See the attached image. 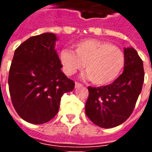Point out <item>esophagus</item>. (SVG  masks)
Returning a JSON list of instances; mask_svg holds the SVG:
<instances>
[{"label": "esophagus", "mask_w": 152, "mask_h": 152, "mask_svg": "<svg viewBox=\"0 0 152 152\" xmlns=\"http://www.w3.org/2000/svg\"><path fill=\"white\" fill-rule=\"evenodd\" d=\"M83 86L82 84H80V83L79 82L75 83V87H76V88H78V87H80V86Z\"/></svg>", "instance_id": "obj_1"}]
</instances>
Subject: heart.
Here are the masks:
<instances>
[{"instance_id":"b5f03b06","label":"heart","mask_w":152,"mask_h":152,"mask_svg":"<svg viewBox=\"0 0 152 152\" xmlns=\"http://www.w3.org/2000/svg\"><path fill=\"white\" fill-rule=\"evenodd\" d=\"M74 51L63 50L59 53L64 72L72 76L86 66L87 76L97 86L112 83L125 65L123 50L108 41L86 39L75 44Z\"/></svg>"}]
</instances>
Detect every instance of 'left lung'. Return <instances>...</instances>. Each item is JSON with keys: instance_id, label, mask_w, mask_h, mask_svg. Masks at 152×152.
I'll use <instances>...</instances> for the list:
<instances>
[{"instance_id": "obj_1", "label": "left lung", "mask_w": 152, "mask_h": 152, "mask_svg": "<svg viewBox=\"0 0 152 152\" xmlns=\"http://www.w3.org/2000/svg\"><path fill=\"white\" fill-rule=\"evenodd\" d=\"M124 72L111 85L88 87L86 114L102 128L120 125L130 116L144 81L142 60L134 48L124 49Z\"/></svg>"}]
</instances>
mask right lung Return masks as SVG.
<instances>
[{
  "instance_id": "1",
  "label": "right lung",
  "mask_w": 152,
  "mask_h": 152,
  "mask_svg": "<svg viewBox=\"0 0 152 152\" xmlns=\"http://www.w3.org/2000/svg\"><path fill=\"white\" fill-rule=\"evenodd\" d=\"M53 33L28 38L15 50L8 84L12 104L27 122L41 124L58 112L62 96L72 91L75 82L61 71Z\"/></svg>"
}]
</instances>
